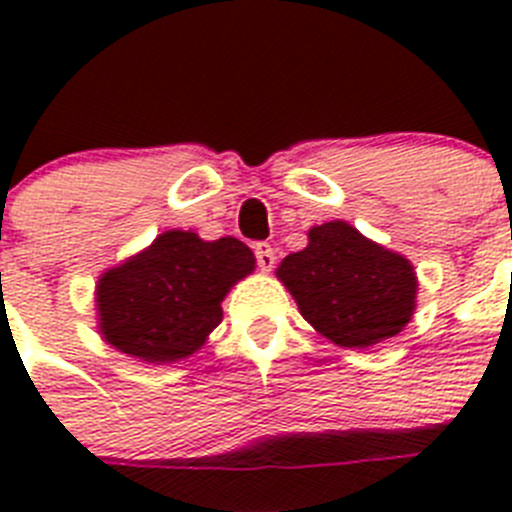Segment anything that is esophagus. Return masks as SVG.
<instances>
[{
  "instance_id": "1",
  "label": "esophagus",
  "mask_w": 512,
  "mask_h": 512,
  "mask_svg": "<svg viewBox=\"0 0 512 512\" xmlns=\"http://www.w3.org/2000/svg\"><path fill=\"white\" fill-rule=\"evenodd\" d=\"M253 253H256V264H259L261 271L274 269L277 256H274V248H271L269 243H256V246H253Z\"/></svg>"
}]
</instances>
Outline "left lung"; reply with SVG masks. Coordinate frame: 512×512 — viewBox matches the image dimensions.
<instances>
[{
    "label": "left lung",
    "mask_w": 512,
    "mask_h": 512,
    "mask_svg": "<svg viewBox=\"0 0 512 512\" xmlns=\"http://www.w3.org/2000/svg\"><path fill=\"white\" fill-rule=\"evenodd\" d=\"M307 235V248L289 253L277 277L312 328L338 346L369 348L410 323L418 282L405 256L341 220Z\"/></svg>",
    "instance_id": "left-lung-1"
}]
</instances>
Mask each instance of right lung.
Here are the masks:
<instances>
[{"label":"right lung","mask_w":512,"mask_h":512,"mask_svg":"<svg viewBox=\"0 0 512 512\" xmlns=\"http://www.w3.org/2000/svg\"><path fill=\"white\" fill-rule=\"evenodd\" d=\"M253 264L251 248L238 238L202 241L166 230L148 251L99 279V330L122 354L148 364L184 359L220 325V302Z\"/></svg>","instance_id":"obj_1"}]
</instances>
